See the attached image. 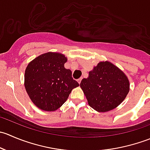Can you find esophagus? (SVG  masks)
<instances>
[{
    "mask_svg": "<svg viewBox=\"0 0 150 150\" xmlns=\"http://www.w3.org/2000/svg\"><path fill=\"white\" fill-rule=\"evenodd\" d=\"M81 81H82V78H78V80H77V81H78V83H79V84L81 83Z\"/></svg>",
    "mask_w": 150,
    "mask_h": 150,
    "instance_id": "esophagus-1",
    "label": "esophagus"
}]
</instances>
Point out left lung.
I'll list each match as a JSON object with an SVG mask.
<instances>
[{"label": "left lung", "mask_w": 150, "mask_h": 150, "mask_svg": "<svg viewBox=\"0 0 150 150\" xmlns=\"http://www.w3.org/2000/svg\"><path fill=\"white\" fill-rule=\"evenodd\" d=\"M88 104L100 112L117 107L129 91V81L120 69L109 62H99L81 83Z\"/></svg>", "instance_id": "left-lung-1"}]
</instances>
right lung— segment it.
<instances>
[{
    "mask_svg": "<svg viewBox=\"0 0 150 150\" xmlns=\"http://www.w3.org/2000/svg\"><path fill=\"white\" fill-rule=\"evenodd\" d=\"M67 58L59 53L48 52L29 63L25 73V86L30 99L41 110L55 111L67 99L79 83L64 68Z\"/></svg>",
    "mask_w": 150,
    "mask_h": 150,
    "instance_id": "add662e5",
    "label": "right lung"
}]
</instances>
